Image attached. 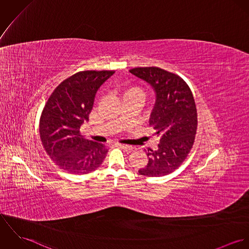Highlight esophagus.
<instances>
[{
  "mask_svg": "<svg viewBox=\"0 0 249 249\" xmlns=\"http://www.w3.org/2000/svg\"><path fill=\"white\" fill-rule=\"evenodd\" d=\"M117 146H119V147H121V148H123V149H124L125 151H127V152H130V151H132L133 150V146H131V145H127V144H123V143H117L116 144Z\"/></svg>",
  "mask_w": 249,
  "mask_h": 249,
  "instance_id": "34e87169",
  "label": "esophagus"
}]
</instances>
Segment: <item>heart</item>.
I'll list each match as a JSON object with an SVG mask.
<instances>
[{
  "label": "heart",
  "mask_w": 249,
  "mask_h": 249,
  "mask_svg": "<svg viewBox=\"0 0 249 249\" xmlns=\"http://www.w3.org/2000/svg\"><path fill=\"white\" fill-rule=\"evenodd\" d=\"M144 98V92L142 88L137 87V86H133V87H129L127 89H125L123 93V99L127 100V99H140L143 100Z\"/></svg>",
  "instance_id": "b5f03b06"
}]
</instances>
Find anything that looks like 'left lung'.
Returning a JSON list of instances; mask_svg holds the SVG:
<instances>
[{
	"label": "left lung",
	"mask_w": 249,
	"mask_h": 249,
	"mask_svg": "<svg viewBox=\"0 0 249 249\" xmlns=\"http://www.w3.org/2000/svg\"><path fill=\"white\" fill-rule=\"evenodd\" d=\"M129 71L149 83L156 103L149 126L159 137L157 149L145 150L148 162L138 173L159 178L172 174L191 151L197 129V112L193 93L178 74L159 67H138Z\"/></svg>",
	"instance_id": "1"
}]
</instances>
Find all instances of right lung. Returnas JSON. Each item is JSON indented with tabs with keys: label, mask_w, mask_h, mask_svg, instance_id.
<instances>
[{
	"label": "right lung",
	"mask_w": 249,
	"mask_h": 249,
	"mask_svg": "<svg viewBox=\"0 0 249 249\" xmlns=\"http://www.w3.org/2000/svg\"><path fill=\"white\" fill-rule=\"evenodd\" d=\"M115 71H81L63 80L43 108L39 131L47 154L68 174L86 175L104 162L108 149L88 141L80 126L88 120L97 91Z\"/></svg>",
	"instance_id": "1"
}]
</instances>
